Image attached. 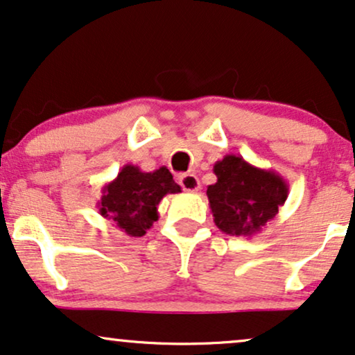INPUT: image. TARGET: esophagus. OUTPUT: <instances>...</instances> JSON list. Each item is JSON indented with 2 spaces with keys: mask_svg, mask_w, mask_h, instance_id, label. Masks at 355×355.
Here are the masks:
<instances>
[{
  "mask_svg": "<svg viewBox=\"0 0 355 355\" xmlns=\"http://www.w3.org/2000/svg\"><path fill=\"white\" fill-rule=\"evenodd\" d=\"M178 183H180V187L183 188V190L190 191V193H195L201 188V183H200V180H198V177L195 173L182 175V177L178 178Z\"/></svg>",
  "mask_w": 355,
  "mask_h": 355,
  "instance_id": "obj_1",
  "label": "esophagus"
}]
</instances>
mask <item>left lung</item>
I'll return each instance as SVG.
<instances>
[{
  "label": "left lung",
  "instance_id": "1",
  "mask_svg": "<svg viewBox=\"0 0 355 355\" xmlns=\"http://www.w3.org/2000/svg\"><path fill=\"white\" fill-rule=\"evenodd\" d=\"M217 182L207 187L214 224L235 237L258 234L289 195V185L274 170L254 167L243 157L227 154L214 164Z\"/></svg>",
  "mask_w": 355,
  "mask_h": 355
}]
</instances>
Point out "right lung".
Here are the masks:
<instances>
[{
    "instance_id": "1",
    "label": "right lung",
    "mask_w": 355,
    "mask_h": 355,
    "mask_svg": "<svg viewBox=\"0 0 355 355\" xmlns=\"http://www.w3.org/2000/svg\"><path fill=\"white\" fill-rule=\"evenodd\" d=\"M180 191L167 167L143 172L138 165L126 164L115 180L102 188L98 214L130 237H143L159 219L157 206L162 198Z\"/></svg>"
}]
</instances>
